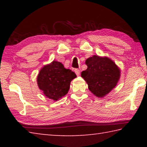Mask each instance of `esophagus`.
<instances>
[{
  "mask_svg": "<svg viewBox=\"0 0 147 147\" xmlns=\"http://www.w3.org/2000/svg\"><path fill=\"white\" fill-rule=\"evenodd\" d=\"M74 72H75V73L77 76H79L80 74V71L78 69H74Z\"/></svg>",
  "mask_w": 147,
  "mask_h": 147,
  "instance_id": "esophagus-1",
  "label": "esophagus"
}]
</instances>
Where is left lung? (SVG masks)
<instances>
[{
    "label": "left lung",
    "instance_id": "obj_1",
    "mask_svg": "<svg viewBox=\"0 0 147 147\" xmlns=\"http://www.w3.org/2000/svg\"><path fill=\"white\" fill-rule=\"evenodd\" d=\"M88 69L82 72L88 88L94 95L103 97L115 88L120 78V70L106 57L93 56L86 59Z\"/></svg>",
    "mask_w": 147,
    "mask_h": 147
}]
</instances>
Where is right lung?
Here are the masks:
<instances>
[{
    "label": "right lung",
    "instance_id": "1",
    "mask_svg": "<svg viewBox=\"0 0 147 147\" xmlns=\"http://www.w3.org/2000/svg\"><path fill=\"white\" fill-rule=\"evenodd\" d=\"M76 77L74 72L65 68L60 62L53 61L41 69L37 81L45 95L57 100L68 93L71 82Z\"/></svg>",
    "mask_w": 147,
    "mask_h": 147
}]
</instances>
